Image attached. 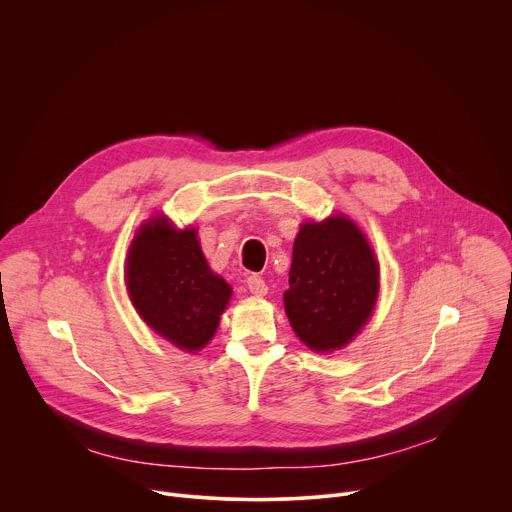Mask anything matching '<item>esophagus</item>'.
<instances>
[{
  "label": "esophagus",
  "instance_id": "esophagus-1",
  "mask_svg": "<svg viewBox=\"0 0 512 512\" xmlns=\"http://www.w3.org/2000/svg\"><path fill=\"white\" fill-rule=\"evenodd\" d=\"M247 287H249L253 296H265L267 294V283L263 281V277H259L255 273L247 277Z\"/></svg>",
  "mask_w": 512,
  "mask_h": 512
}]
</instances>
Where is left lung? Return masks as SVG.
Listing matches in <instances>:
<instances>
[{"label":"left lung","mask_w":512,"mask_h":512,"mask_svg":"<svg viewBox=\"0 0 512 512\" xmlns=\"http://www.w3.org/2000/svg\"><path fill=\"white\" fill-rule=\"evenodd\" d=\"M379 296V261L344 214L304 223L294 243L285 314L316 352L346 346L369 322Z\"/></svg>","instance_id":"left-lung-1"}]
</instances>
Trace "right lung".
I'll use <instances>...</instances> for the list:
<instances>
[{"label": "right lung", "mask_w": 512, "mask_h": 512, "mask_svg": "<svg viewBox=\"0 0 512 512\" xmlns=\"http://www.w3.org/2000/svg\"><path fill=\"white\" fill-rule=\"evenodd\" d=\"M125 283L141 320L186 352L208 344L233 294L208 267L196 229L178 231L166 216L150 218L135 233Z\"/></svg>", "instance_id": "right-lung-1"}]
</instances>
